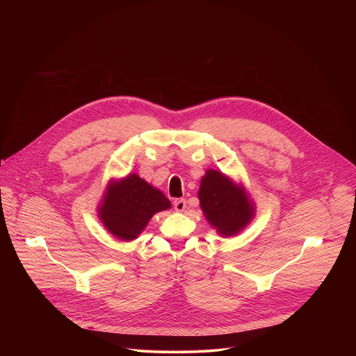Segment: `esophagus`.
Returning <instances> with one entry per match:
<instances>
[{"label":"esophagus","mask_w":356,"mask_h":356,"mask_svg":"<svg viewBox=\"0 0 356 356\" xmlns=\"http://www.w3.org/2000/svg\"><path fill=\"white\" fill-rule=\"evenodd\" d=\"M173 206H175V210H176V211L181 213V211H184V210H186V200H183V198L176 200Z\"/></svg>","instance_id":"34e87169"}]
</instances>
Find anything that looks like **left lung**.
Here are the masks:
<instances>
[{
    "mask_svg": "<svg viewBox=\"0 0 356 356\" xmlns=\"http://www.w3.org/2000/svg\"><path fill=\"white\" fill-rule=\"evenodd\" d=\"M198 200L202 214L222 238L235 236L255 218V202L243 183H238L221 170L207 169L201 177Z\"/></svg>",
    "mask_w": 356,
    "mask_h": 356,
    "instance_id": "obj_1",
    "label": "left lung"
}]
</instances>
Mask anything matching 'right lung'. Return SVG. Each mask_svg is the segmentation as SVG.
<instances>
[{
  "label": "right lung",
  "instance_id": "add662e5",
  "mask_svg": "<svg viewBox=\"0 0 356 356\" xmlns=\"http://www.w3.org/2000/svg\"><path fill=\"white\" fill-rule=\"evenodd\" d=\"M170 207L172 202L161 190L136 173H129L110 180L97 207V217L113 236L129 242L140 235L156 213Z\"/></svg>",
  "mask_w": 356,
  "mask_h": 356
}]
</instances>
